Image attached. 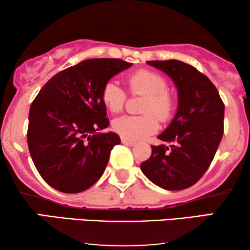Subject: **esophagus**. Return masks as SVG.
Here are the masks:
<instances>
[{"mask_svg": "<svg viewBox=\"0 0 250 250\" xmlns=\"http://www.w3.org/2000/svg\"><path fill=\"white\" fill-rule=\"evenodd\" d=\"M122 143H123V145L128 146H133L135 145V142H133V141H131V140H127L125 138H122Z\"/></svg>", "mask_w": 250, "mask_h": 250, "instance_id": "34e87169", "label": "esophagus"}]
</instances>
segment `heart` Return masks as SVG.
<instances>
[{"label": "heart", "instance_id": "1", "mask_svg": "<svg viewBox=\"0 0 250 250\" xmlns=\"http://www.w3.org/2000/svg\"><path fill=\"white\" fill-rule=\"evenodd\" d=\"M128 88L132 94L145 95L142 116L124 115L114 119L112 128L122 138L131 141L145 139L153 134L159 127V121L165 122L174 109L172 94L167 91L166 80L155 71L141 69L129 75ZM104 104L112 112L121 111L126 101V93L115 81H108L101 91Z\"/></svg>", "mask_w": 250, "mask_h": 250}]
</instances>
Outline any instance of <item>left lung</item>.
Here are the masks:
<instances>
[{"label":"left lung","mask_w":250,"mask_h":250,"mask_svg":"<svg viewBox=\"0 0 250 250\" xmlns=\"http://www.w3.org/2000/svg\"><path fill=\"white\" fill-rule=\"evenodd\" d=\"M172 78L177 88L176 114L157 136L141 170L165 190L193 186L209 167L224 132V104L209 78L179 60L146 61Z\"/></svg>","instance_id":"8db88e82"}]
</instances>
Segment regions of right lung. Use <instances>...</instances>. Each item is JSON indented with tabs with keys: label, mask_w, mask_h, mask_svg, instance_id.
I'll list each match as a JSON object with an SVG mask.
<instances>
[{
	"label": "right lung",
	"mask_w": 250,
	"mask_h": 250,
	"mask_svg": "<svg viewBox=\"0 0 250 250\" xmlns=\"http://www.w3.org/2000/svg\"><path fill=\"white\" fill-rule=\"evenodd\" d=\"M132 63L87 59L51 78L29 109L27 142L43 180L64 193H78L100 179L111 149L121 143L109 126L101 91Z\"/></svg>",
	"instance_id": "add662e5"
}]
</instances>
